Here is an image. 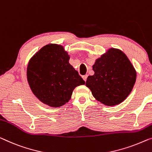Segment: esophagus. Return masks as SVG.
Listing matches in <instances>:
<instances>
[{
	"instance_id": "esophagus-1",
	"label": "esophagus",
	"mask_w": 152,
	"mask_h": 152,
	"mask_svg": "<svg viewBox=\"0 0 152 152\" xmlns=\"http://www.w3.org/2000/svg\"><path fill=\"white\" fill-rule=\"evenodd\" d=\"M87 75H85V76H83V80H85V81H86V80H87Z\"/></svg>"
}]
</instances>
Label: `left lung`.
I'll return each instance as SVG.
<instances>
[{
	"label": "left lung",
	"instance_id": "1",
	"mask_svg": "<svg viewBox=\"0 0 152 152\" xmlns=\"http://www.w3.org/2000/svg\"><path fill=\"white\" fill-rule=\"evenodd\" d=\"M93 70L95 73L88 76L86 86L97 100L108 106L125 100L137 78V72L128 56L114 48L97 58Z\"/></svg>",
	"mask_w": 152,
	"mask_h": 152
}]
</instances>
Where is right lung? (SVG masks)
<instances>
[{"mask_svg": "<svg viewBox=\"0 0 152 152\" xmlns=\"http://www.w3.org/2000/svg\"><path fill=\"white\" fill-rule=\"evenodd\" d=\"M69 55L61 45L49 44L29 60L27 80L33 94L44 104L60 107L71 99L72 92L85 82L69 63Z\"/></svg>", "mask_w": 152, "mask_h": 152, "instance_id": "right-lung-1", "label": "right lung"}]
</instances>
